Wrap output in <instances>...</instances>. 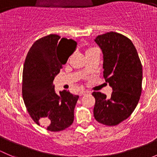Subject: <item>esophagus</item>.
I'll return each mask as SVG.
<instances>
[{"label": "esophagus", "instance_id": "obj_1", "mask_svg": "<svg viewBox=\"0 0 157 157\" xmlns=\"http://www.w3.org/2000/svg\"><path fill=\"white\" fill-rule=\"evenodd\" d=\"M89 93L88 91H81L80 93V96H84V95L87 94V93Z\"/></svg>", "mask_w": 157, "mask_h": 157}]
</instances>
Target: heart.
<instances>
[{"label": "heart", "instance_id": "obj_1", "mask_svg": "<svg viewBox=\"0 0 157 157\" xmlns=\"http://www.w3.org/2000/svg\"><path fill=\"white\" fill-rule=\"evenodd\" d=\"M93 49H94V48H87L86 50V53H87V52H90V51H92V50H93Z\"/></svg>", "mask_w": 157, "mask_h": 157}]
</instances>
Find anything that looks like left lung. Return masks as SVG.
Masks as SVG:
<instances>
[{
  "mask_svg": "<svg viewBox=\"0 0 157 157\" xmlns=\"http://www.w3.org/2000/svg\"><path fill=\"white\" fill-rule=\"evenodd\" d=\"M103 54V77L112 86L111 97L100 92L92 93L96 99L94 118L107 126L126 120L137 106L142 92L143 70L134 44L115 32L99 35L95 39Z\"/></svg>",
  "mask_w": 157,
  "mask_h": 157,
  "instance_id": "8db88e82",
  "label": "left lung"
}]
</instances>
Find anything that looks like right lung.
<instances>
[{
  "label": "right lung",
  "mask_w": 157,
  "mask_h": 157,
  "mask_svg": "<svg viewBox=\"0 0 157 157\" xmlns=\"http://www.w3.org/2000/svg\"><path fill=\"white\" fill-rule=\"evenodd\" d=\"M77 46L73 39L55 34L38 39L26 57L22 94L32 119L50 131L66 129L74 121L79 96L67 90L55 93L54 79Z\"/></svg>",
  "instance_id": "add662e5"
}]
</instances>
